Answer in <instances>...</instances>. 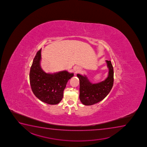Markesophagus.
<instances>
[{
  "instance_id": "1",
  "label": "esophagus",
  "mask_w": 147,
  "mask_h": 147,
  "mask_svg": "<svg viewBox=\"0 0 147 147\" xmlns=\"http://www.w3.org/2000/svg\"><path fill=\"white\" fill-rule=\"evenodd\" d=\"M75 73H77L79 72L80 71H81V68L79 67H77L75 68Z\"/></svg>"
}]
</instances>
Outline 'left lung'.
Here are the masks:
<instances>
[{"mask_svg": "<svg viewBox=\"0 0 147 147\" xmlns=\"http://www.w3.org/2000/svg\"><path fill=\"white\" fill-rule=\"evenodd\" d=\"M109 73L104 81L96 84L90 83L86 75L78 74L80 80V99L85 105H92L105 98L114 84V69L110 61H106Z\"/></svg>", "mask_w": 147, "mask_h": 147, "instance_id": "left-lung-1", "label": "left lung"}]
</instances>
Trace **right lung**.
I'll use <instances>...</instances> for the list:
<instances>
[{"label": "right lung", "instance_id": "right-lung-1", "mask_svg": "<svg viewBox=\"0 0 147 147\" xmlns=\"http://www.w3.org/2000/svg\"><path fill=\"white\" fill-rule=\"evenodd\" d=\"M41 52V49L37 53L30 70L31 90L35 96L42 102L55 105L62 100L66 84L74 74L66 70L53 74L45 72L40 66Z\"/></svg>", "mask_w": 147, "mask_h": 147}]
</instances>
